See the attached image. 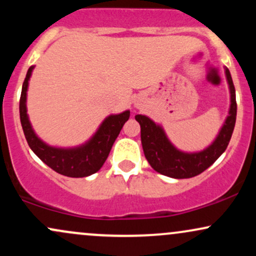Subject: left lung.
Returning a JSON list of instances; mask_svg holds the SVG:
<instances>
[{
  "label": "left lung",
  "instance_id": "8db88e82",
  "mask_svg": "<svg viewBox=\"0 0 256 256\" xmlns=\"http://www.w3.org/2000/svg\"><path fill=\"white\" fill-rule=\"evenodd\" d=\"M225 76L230 90L228 116L212 144L204 150L194 152L179 150L168 140L162 126L154 122L146 116L137 114L134 116L140 125V140L146 158L155 171L176 179L195 177L213 165L216 158L226 150L236 124L237 104L234 82L230 71L226 67Z\"/></svg>",
  "mask_w": 256,
  "mask_h": 256
}]
</instances>
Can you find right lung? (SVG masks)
I'll use <instances>...</instances> for the list:
<instances>
[{"label":"right lung","mask_w":256,"mask_h":256,"mask_svg":"<svg viewBox=\"0 0 256 256\" xmlns=\"http://www.w3.org/2000/svg\"><path fill=\"white\" fill-rule=\"evenodd\" d=\"M34 68V66H31L26 73L19 104L20 122L31 150L46 165L66 177L83 178L94 174L104 166V161L107 160L112 146L116 142V137L119 136L122 126L130 118V110L108 116L101 122L98 131L84 144L73 148H58V146L46 144L32 128L28 116V107H26L28 80Z\"/></svg>","instance_id":"right-lung-1"}]
</instances>
